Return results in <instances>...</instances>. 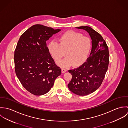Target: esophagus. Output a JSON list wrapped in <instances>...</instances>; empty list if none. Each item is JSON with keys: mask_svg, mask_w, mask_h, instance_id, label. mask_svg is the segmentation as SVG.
Segmentation results:
<instances>
[{"mask_svg": "<svg viewBox=\"0 0 128 128\" xmlns=\"http://www.w3.org/2000/svg\"><path fill=\"white\" fill-rule=\"evenodd\" d=\"M66 71H67L65 69V68H62V73H65Z\"/></svg>", "mask_w": 128, "mask_h": 128, "instance_id": "1", "label": "esophagus"}]
</instances>
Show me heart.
<instances>
[{
    "mask_svg": "<svg viewBox=\"0 0 128 128\" xmlns=\"http://www.w3.org/2000/svg\"><path fill=\"white\" fill-rule=\"evenodd\" d=\"M90 39L83 36L82 34L72 30L68 31L58 39V43L52 41L48 46V51L56 62L60 60L65 55L63 60L58 64L64 68L73 64L78 67L87 60L91 49Z\"/></svg>",
    "mask_w": 128,
    "mask_h": 128,
    "instance_id": "obj_1",
    "label": "heart"
}]
</instances>
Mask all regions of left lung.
Returning a JSON list of instances; mask_svg holds the SVG:
<instances>
[{
	"label": "left lung",
	"instance_id": "obj_1",
	"mask_svg": "<svg viewBox=\"0 0 128 128\" xmlns=\"http://www.w3.org/2000/svg\"><path fill=\"white\" fill-rule=\"evenodd\" d=\"M76 28L88 32L92 47L86 62L79 67L68 70L72 79L68 87L77 95L86 96L96 91L101 85L108 69L110 54L106 42L100 34L88 26Z\"/></svg>",
	"mask_w": 128,
	"mask_h": 128
}]
</instances>
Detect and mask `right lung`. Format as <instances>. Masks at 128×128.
I'll use <instances>...</instances> for the list:
<instances>
[{"label":"right lung","mask_w":128,"mask_h":128,"mask_svg":"<svg viewBox=\"0 0 128 128\" xmlns=\"http://www.w3.org/2000/svg\"><path fill=\"white\" fill-rule=\"evenodd\" d=\"M60 30L35 24L22 34L17 44L14 58L16 75L22 86L36 96L49 91L61 74L46 42Z\"/></svg>","instance_id":"add662e5"}]
</instances>
